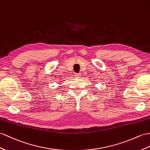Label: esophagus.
Segmentation results:
<instances>
[{
	"mask_svg": "<svg viewBox=\"0 0 150 150\" xmlns=\"http://www.w3.org/2000/svg\"><path fill=\"white\" fill-rule=\"evenodd\" d=\"M74 76H75V77L78 78V77H80V76H81V74H77V73H75V74H74Z\"/></svg>",
	"mask_w": 150,
	"mask_h": 150,
	"instance_id": "34e87169",
	"label": "esophagus"
}]
</instances>
